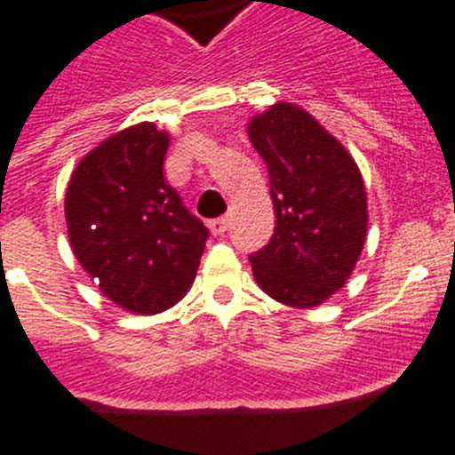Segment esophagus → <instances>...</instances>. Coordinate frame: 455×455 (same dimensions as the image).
I'll use <instances>...</instances> for the list:
<instances>
[{
  "label": "esophagus",
  "instance_id": "1",
  "mask_svg": "<svg viewBox=\"0 0 455 455\" xmlns=\"http://www.w3.org/2000/svg\"><path fill=\"white\" fill-rule=\"evenodd\" d=\"M228 225H230V220H228V216H220V219H212L207 220V228L212 235H225V230H228Z\"/></svg>",
  "mask_w": 455,
  "mask_h": 455
}]
</instances>
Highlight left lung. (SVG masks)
Here are the masks:
<instances>
[{"instance_id":"8db88e82","label":"left lung","mask_w":455,"mask_h":455,"mask_svg":"<svg viewBox=\"0 0 455 455\" xmlns=\"http://www.w3.org/2000/svg\"><path fill=\"white\" fill-rule=\"evenodd\" d=\"M246 130L268 168L277 219L267 248L251 255L252 275L277 303L316 307L347 284L367 241L363 172L299 104H271Z\"/></svg>"}]
</instances>
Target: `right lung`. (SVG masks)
Listing matches in <instances>:
<instances>
[{"label": "right lung", "mask_w": 455, "mask_h": 455, "mask_svg": "<svg viewBox=\"0 0 455 455\" xmlns=\"http://www.w3.org/2000/svg\"><path fill=\"white\" fill-rule=\"evenodd\" d=\"M168 146L155 123L130 124L84 155L66 188L72 252L104 299L134 315L187 296L209 235L164 180Z\"/></svg>", "instance_id": "obj_1"}]
</instances>
